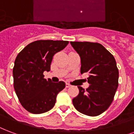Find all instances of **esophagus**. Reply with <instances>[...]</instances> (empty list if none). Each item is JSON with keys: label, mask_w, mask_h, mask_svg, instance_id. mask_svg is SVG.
I'll use <instances>...</instances> for the list:
<instances>
[{"label": "esophagus", "mask_w": 134, "mask_h": 134, "mask_svg": "<svg viewBox=\"0 0 134 134\" xmlns=\"http://www.w3.org/2000/svg\"><path fill=\"white\" fill-rule=\"evenodd\" d=\"M71 86V85L69 84V83H66V87H69Z\"/></svg>", "instance_id": "34e87169"}]
</instances>
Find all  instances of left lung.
<instances>
[{"label":"left lung","instance_id":"1","mask_svg":"<svg viewBox=\"0 0 134 134\" xmlns=\"http://www.w3.org/2000/svg\"><path fill=\"white\" fill-rule=\"evenodd\" d=\"M80 55V73H89L86 90L78 86L79 94L73 99L75 108L90 116H98L109 108L119 85V70L113 55L99 43L71 42Z\"/></svg>","mask_w":134,"mask_h":134}]
</instances>
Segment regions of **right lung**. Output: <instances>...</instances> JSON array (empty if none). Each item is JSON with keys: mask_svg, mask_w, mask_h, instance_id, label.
Masks as SVG:
<instances>
[{"mask_svg": "<svg viewBox=\"0 0 134 134\" xmlns=\"http://www.w3.org/2000/svg\"><path fill=\"white\" fill-rule=\"evenodd\" d=\"M68 41L37 40L26 46L17 56L13 74L15 91L22 106L32 114L52 109L65 82H52L44 78L51 69L53 56L68 45Z\"/></svg>", "mask_w": 134, "mask_h": 134, "instance_id": "right-lung-1", "label": "right lung"}]
</instances>
